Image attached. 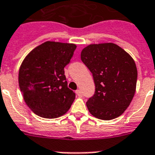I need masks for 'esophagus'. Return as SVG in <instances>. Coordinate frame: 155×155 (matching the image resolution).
I'll return each mask as SVG.
<instances>
[{"mask_svg": "<svg viewBox=\"0 0 155 155\" xmlns=\"http://www.w3.org/2000/svg\"><path fill=\"white\" fill-rule=\"evenodd\" d=\"M76 94L78 97H81V91L80 90H77L76 91Z\"/></svg>", "mask_w": 155, "mask_h": 155, "instance_id": "34e87169", "label": "esophagus"}]
</instances>
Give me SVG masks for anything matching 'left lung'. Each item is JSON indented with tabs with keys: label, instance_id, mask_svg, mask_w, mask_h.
<instances>
[{
	"label": "left lung",
	"instance_id": "obj_1",
	"mask_svg": "<svg viewBox=\"0 0 155 155\" xmlns=\"http://www.w3.org/2000/svg\"><path fill=\"white\" fill-rule=\"evenodd\" d=\"M81 60L95 84L94 96L86 103L90 113L104 120L122 115L136 91L137 70L133 57L117 44L103 43L84 48Z\"/></svg>",
	"mask_w": 155,
	"mask_h": 155
}]
</instances>
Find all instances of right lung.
I'll use <instances>...</instances> for the list:
<instances>
[{
    "mask_svg": "<svg viewBox=\"0 0 155 155\" xmlns=\"http://www.w3.org/2000/svg\"><path fill=\"white\" fill-rule=\"evenodd\" d=\"M77 45L47 41L35 48L22 61L18 83L24 100L35 114L54 119L69 111L75 93L68 88L64 68Z\"/></svg>",
    "mask_w": 155,
    "mask_h": 155,
    "instance_id": "add662e5",
    "label": "right lung"
}]
</instances>
